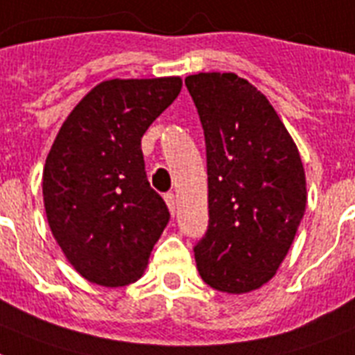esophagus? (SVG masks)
I'll return each instance as SVG.
<instances>
[{"mask_svg":"<svg viewBox=\"0 0 355 355\" xmlns=\"http://www.w3.org/2000/svg\"><path fill=\"white\" fill-rule=\"evenodd\" d=\"M164 198H166V204H168L169 211L175 215V209H177V198H175V195H173V193H166Z\"/></svg>","mask_w":355,"mask_h":355,"instance_id":"esophagus-1","label":"esophagus"}]
</instances>
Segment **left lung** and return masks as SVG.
I'll use <instances>...</instances> for the list:
<instances>
[{
	"label": "left lung",
	"instance_id": "left-lung-1",
	"mask_svg": "<svg viewBox=\"0 0 355 355\" xmlns=\"http://www.w3.org/2000/svg\"><path fill=\"white\" fill-rule=\"evenodd\" d=\"M186 87L206 140L209 223L193 248L198 273L218 292H252L275 275L306 209L301 157L248 80L198 73Z\"/></svg>",
	"mask_w": 355,
	"mask_h": 355
}]
</instances>
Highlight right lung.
Returning <instances> with one entry per match:
<instances>
[{
  "instance_id": "1",
  "label": "right lung",
  "mask_w": 355,
  "mask_h": 355,
  "mask_svg": "<svg viewBox=\"0 0 355 355\" xmlns=\"http://www.w3.org/2000/svg\"><path fill=\"white\" fill-rule=\"evenodd\" d=\"M180 89L178 76L102 82L73 109L49 151V226L74 270L94 284L137 281L168 226V206L146 175L142 137Z\"/></svg>"
}]
</instances>
